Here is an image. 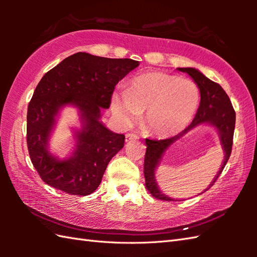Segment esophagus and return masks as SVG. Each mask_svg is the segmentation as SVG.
<instances>
[{"label":"esophagus","instance_id":"34e87169","mask_svg":"<svg viewBox=\"0 0 257 257\" xmlns=\"http://www.w3.org/2000/svg\"><path fill=\"white\" fill-rule=\"evenodd\" d=\"M138 139H139V137L135 134H127V135H125V143H132V141H136Z\"/></svg>","mask_w":257,"mask_h":257}]
</instances>
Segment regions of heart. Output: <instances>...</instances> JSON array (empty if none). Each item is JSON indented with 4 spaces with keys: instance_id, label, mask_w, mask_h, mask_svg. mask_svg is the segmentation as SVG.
<instances>
[{
    "instance_id": "b5f03b06",
    "label": "heart",
    "mask_w": 257,
    "mask_h": 257,
    "mask_svg": "<svg viewBox=\"0 0 257 257\" xmlns=\"http://www.w3.org/2000/svg\"><path fill=\"white\" fill-rule=\"evenodd\" d=\"M199 101V88L191 79L147 72L130 80L128 89L114 90L110 107L124 127L132 125L146 110V128L159 137H172L190 123Z\"/></svg>"
}]
</instances>
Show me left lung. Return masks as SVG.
Returning a JSON list of instances; mask_svg holds the SVG:
<instances>
[{
  "instance_id": "8db88e82",
  "label": "left lung",
  "mask_w": 257,
  "mask_h": 257,
  "mask_svg": "<svg viewBox=\"0 0 257 257\" xmlns=\"http://www.w3.org/2000/svg\"><path fill=\"white\" fill-rule=\"evenodd\" d=\"M178 70L182 73H187L194 80V83L200 90L201 100L193 121L183 132L172 138L165 140L146 139L147 150L144 163L146 187L152 196L165 201H173L176 199L163 193L160 190L159 185L157 183L156 171L169 147H171L174 143L181 139L183 136L192 132L195 128L201 127V125H209V127L214 128L217 135H219L221 147L223 152H224V159L222 161L220 170L217 171L216 176L209 185V188H211L216 181V179L219 178L226 165L228 158H230L233 145L234 128H235V111H234L232 102L224 89L219 84L207 78L199 69L193 67H179ZM207 189H205L203 192H205Z\"/></svg>"
}]
</instances>
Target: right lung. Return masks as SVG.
<instances>
[{
	"instance_id": "right-lung-1",
	"label": "right lung",
	"mask_w": 257,
	"mask_h": 257,
	"mask_svg": "<svg viewBox=\"0 0 257 257\" xmlns=\"http://www.w3.org/2000/svg\"><path fill=\"white\" fill-rule=\"evenodd\" d=\"M139 66L130 58H106L76 53L47 72L27 108V148L43 181L74 195H88L100 184L111 158L123 148L124 136L101 121L114 87ZM65 106L78 109L79 127L72 128L74 147L59 158L49 141Z\"/></svg>"
}]
</instances>
